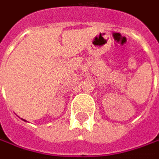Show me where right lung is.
<instances>
[{
  "mask_svg": "<svg viewBox=\"0 0 159 159\" xmlns=\"http://www.w3.org/2000/svg\"><path fill=\"white\" fill-rule=\"evenodd\" d=\"M23 120H24V119H23Z\"/></svg>",
  "mask_w": 159,
  "mask_h": 159,
  "instance_id": "right-lung-1",
  "label": "right lung"
}]
</instances>
